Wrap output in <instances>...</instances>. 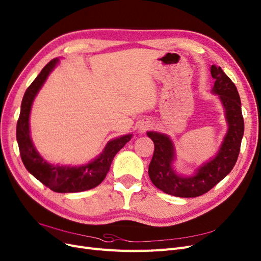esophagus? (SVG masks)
<instances>
[{
	"instance_id": "esophagus-1",
	"label": "esophagus",
	"mask_w": 261,
	"mask_h": 261,
	"mask_svg": "<svg viewBox=\"0 0 261 261\" xmlns=\"http://www.w3.org/2000/svg\"><path fill=\"white\" fill-rule=\"evenodd\" d=\"M149 127H150L149 124H144V125H141V126L139 127V130H140V132H145Z\"/></svg>"
}]
</instances>
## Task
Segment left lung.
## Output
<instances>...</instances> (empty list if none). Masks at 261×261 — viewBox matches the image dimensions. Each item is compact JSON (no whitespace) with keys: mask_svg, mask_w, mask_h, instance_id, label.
<instances>
[{"mask_svg":"<svg viewBox=\"0 0 261 261\" xmlns=\"http://www.w3.org/2000/svg\"><path fill=\"white\" fill-rule=\"evenodd\" d=\"M211 75L215 79L212 91L220 95L229 126L220 151L211 162L204 164L189 178L176 174L171 167L174 159L171 140L166 135L148 132V136L154 142L149 176L159 190L168 195L192 198L207 193L232 170L238 160L244 133L241 100L236 85L220 66L212 65Z\"/></svg>","mask_w":261,"mask_h":261,"instance_id":"obj_1","label":"left lung"}]
</instances>
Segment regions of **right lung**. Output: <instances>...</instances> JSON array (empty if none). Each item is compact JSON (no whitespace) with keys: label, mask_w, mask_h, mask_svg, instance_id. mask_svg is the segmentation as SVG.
Returning <instances> with one entry per match:
<instances>
[{"label":"right lung","mask_w":261,"mask_h":261,"mask_svg":"<svg viewBox=\"0 0 261 261\" xmlns=\"http://www.w3.org/2000/svg\"><path fill=\"white\" fill-rule=\"evenodd\" d=\"M58 63V59L51 60L41 69L39 75L27 89L21 102V110L17 122V141L23 165L27 170L57 193H77L94 189L106 178L112 160L128 142L132 135H125L107 143L105 150L93 162L81 167H62L48 164L40 158L30 137L29 118L32 102L44 85L48 75Z\"/></svg>","instance_id":"right-lung-1"}]
</instances>
